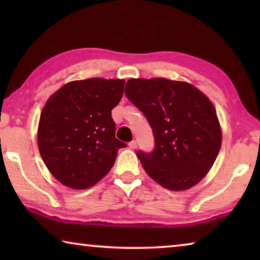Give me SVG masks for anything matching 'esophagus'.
Here are the masks:
<instances>
[{
  "mask_svg": "<svg viewBox=\"0 0 260 260\" xmlns=\"http://www.w3.org/2000/svg\"><path fill=\"white\" fill-rule=\"evenodd\" d=\"M128 146H129L131 149H136V148H138V142H136V141L134 140V141H132V142L128 144Z\"/></svg>",
  "mask_w": 260,
  "mask_h": 260,
  "instance_id": "1",
  "label": "esophagus"
}]
</instances>
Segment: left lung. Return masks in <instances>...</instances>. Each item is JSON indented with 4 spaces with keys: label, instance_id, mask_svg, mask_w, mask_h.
Here are the masks:
<instances>
[{
    "label": "left lung",
    "instance_id": "left-lung-1",
    "mask_svg": "<svg viewBox=\"0 0 260 260\" xmlns=\"http://www.w3.org/2000/svg\"><path fill=\"white\" fill-rule=\"evenodd\" d=\"M125 94L155 136V150L136 153L149 177L174 191L199 183L217 159L222 140L208 96L191 83L165 78L129 79Z\"/></svg>",
    "mask_w": 260,
    "mask_h": 260
}]
</instances>
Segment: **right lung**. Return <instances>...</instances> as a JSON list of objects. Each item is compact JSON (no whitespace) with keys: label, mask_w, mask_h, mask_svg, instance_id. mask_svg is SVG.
Listing matches in <instances>:
<instances>
[{"label":"right lung","mask_w":260,"mask_h":260,"mask_svg":"<svg viewBox=\"0 0 260 260\" xmlns=\"http://www.w3.org/2000/svg\"><path fill=\"white\" fill-rule=\"evenodd\" d=\"M124 79L90 78L65 83L43 107L38 147L47 169L72 189L93 187L111 170L118 150L111 110L124 94Z\"/></svg>","instance_id":"right-lung-1"}]
</instances>
